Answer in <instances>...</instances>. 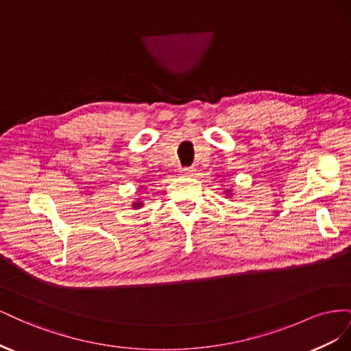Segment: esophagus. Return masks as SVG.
I'll return each mask as SVG.
<instances>
[{"label": "esophagus", "mask_w": 351, "mask_h": 351, "mask_svg": "<svg viewBox=\"0 0 351 351\" xmlns=\"http://www.w3.org/2000/svg\"><path fill=\"white\" fill-rule=\"evenodd\" d=\"M196 174L195 168H182L180 169V176L182 177H193Z\"/></svg>", "instance_id": "34e87169"}]
</instances>
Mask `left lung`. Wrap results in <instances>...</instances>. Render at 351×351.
<instances>
[{"label":"left lung","instance_id":"obj_1","mask_svg":"<svg viewBox=\"0 0 351 351\" xmlns=\"http://www.w3.org/2000/svg\"><path fill=\"white\" fill-rule=\"evenodd\" d=\"M224 195H226L227 197H232V196H234V190H232V189H226V190H224Z\"/></svg>","mask_w":351,"mask_h":351}]
</instances>
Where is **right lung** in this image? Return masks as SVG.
Wrapping results in <instances>:
<instances>
[{
	"instance_id": "right-lung-1",
	"label": "right lung",
	"mask_w": 351,
	"mask_h": 351,
	"mask_svg": "<svg viewBox=\"0 0 351 351\" xmlns=\"http://www.w3.org/2000/svg\"><path fill=\"white\" fill-rule=\"evenodd\" d=\"M132 206H133V209H139V208H142V206H143V200H141V199L134 200L133 204H132Z\"/></svg>"
}]
</instances>
